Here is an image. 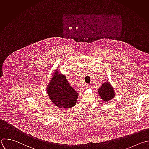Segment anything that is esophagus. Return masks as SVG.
<instances>
[{
    "label": "esophagus",
    "mask_w": 149,
    "mask_h": 149,
    "mask_svg": "<svg viewBox=\"0 0 149 149\" xmlns=\"http://www.w3.org/2000/svg\"><path fill=\"white\" fill-rule=\"evenodd\" d=\"M92 87V86L91 85H87L86 86V88H87V89H88V88H91Z\"/></svg>",
    "instance_id": "34e87169"
}]
</instances>
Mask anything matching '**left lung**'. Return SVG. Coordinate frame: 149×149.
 I'll list each match as a JSON object with an SVG mask.
<instances>
[{
  "instance_id": "left-lung-1",
  "label": "left lung",
  "mask_w": 149,
  "mask_h": 149,
  "mask_svg": "<svg viewBox=\"0 0 149 149\" xmlns=\"http://www.w3.org/2000/svg\"><path fill=\"white\" fill-rule=\"evenodd\" d=\"M97 93L100 97L104 102H109L115 96V92L113 87L109 82H105L97 89Z\"/></svg>"
}]
</instances>
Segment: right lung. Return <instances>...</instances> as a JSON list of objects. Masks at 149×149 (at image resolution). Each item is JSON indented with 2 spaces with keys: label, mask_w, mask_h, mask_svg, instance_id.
<instances>
[{
  "label": "right lung",
  "mask_w": 149,
  "mask_h": 149,
  "mask_svg": "<svg viewBox=\"0 0 149 149\" xmlns=\"http://www.w3.org/2000/svg\"><path fill=\"white\" fill-rule=\"evenodd\" d=\"M55 70L52 77L46 86L47 93L52 102L58 108H71L76 105L79 96L70 85L66 77Z\"/></svg>",
  "instance_id": "right-lung-1"
}]
</instances>
